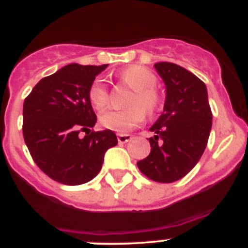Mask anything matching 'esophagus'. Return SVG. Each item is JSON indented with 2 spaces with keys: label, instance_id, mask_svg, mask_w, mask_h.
<instances>
[{
  "label": "esophagus",
  "instance_id": "esophagus-1",
  "mask_svg": "<svg viewBox=\"0 0 248 248\" xmlns=\"http://www.w3.org/2000/svg\"><path fill=\"white\" fill-rule=\"evenodd\" d=\"M131 138L133 137L130 134H118V141H119V144H125Z\"/></svg>",
  "mask_w": 248,
  "mask_h": 248
}]
</instances>
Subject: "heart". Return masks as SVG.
<instances>
[{
	"label": "heart",
	"instance_id": "b5f03b06",
	"mask_svg": "<svg viewBox=\"0 0 248 248\" xmlns=\"http://www.w3.org/2000/svg\"><path fill=\"white\" fill-rule=\"evenodd\" d=\"M123 83L133 88V94L128 100L130 108L124 110H108L99 117V122L105 129L124 134L140 124L146 114L151 115L160 105V95L154 88L156 78L149 69L141 65H130L118 73ZM88 99L95 110L102 111L109 103V92L103 80L95 79L88 89Z\"/></svg>",
	"mask_w": 248,
	"mask_h": 248
}]
</instances>
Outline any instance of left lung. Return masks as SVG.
<instances>
[{"instance_id":"left-lung-1","label":"left lung","mask_w":248,"mask_h":248,"mask_svg":"<svg viewBox=\"0 0 248 248\" xmlns=\"http://www.w3.org/2000/svg\"><path fill=\"white\" fill-rule=\"evenodd\" d=\"M165 83L164 110L150 130V154L138 168L156 183L180 180L205 151L212 113L205 83L185 68L169 62L154 64Z\"/></svg>"}]
</instances>
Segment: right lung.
Here are the masks:
<instances>
[{
	"label": "right lung",
	"mask_w": 248,
	"mask_h": 248,
	"mask_svg": "<svg viewBox=\"0 0 248 248\" xmlns=\"http://www.w3.org/2000/svg\"><path fill=\"white\" fill-rule=\"evenodd\" d=\"M107 67L68 64L42 78L25 99V143L37 166L54 181L88 183L100 171L107 150L118 144L114 131L92 130L97 115L88 89Z\"/></svg>",
	"instance_id": "right-lung-1"
}]
</instances>
